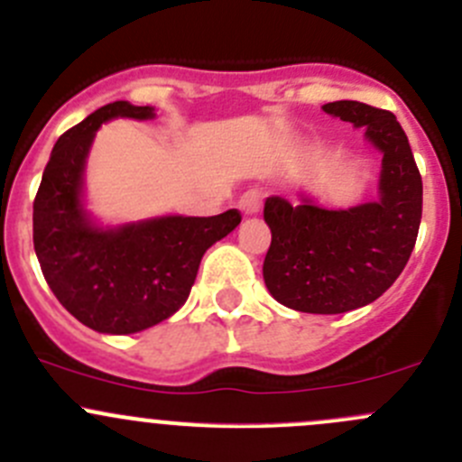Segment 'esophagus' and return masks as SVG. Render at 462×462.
Returning <instances> with one entry per match:
<instances>
[{
  "instance_id": "esophagus-1",
  "label": "esophagus",
  "mask_w": 462,
  "mask_h": 462,
  "mask_svg": "<svg viewBox=\"0 0 462 462\" xmlns=\"http://www.w3.org/2000/svg\"><path fill=\"white\" fill-rule=\"evenodd\" d=\"M237 207H240V211L245 216H255L263 208V193H258V190H246L240 198V202H237Z\"/></svg>"
}]
</instances>
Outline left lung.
<instances>
[{"label": "left lung", "mask_w": 462, "mask_h": 462, "mask_svg": "<svg viewBox=\"0 0 462 462\" xmlns=\"http://www.w3.org/2000/svg\"><path fill=\"white\" fill-rule=\"evenodd\" d=\"M323 109L364 127L382 152L380 199L332 211L303 193L300 204L267 198L272 245L263 276L285 308L344 314L380 299L409 263L422 217V177L395 114L359 100H335Z\"/></svg>", "instance_id": "left-lung-1"}]
</instances>
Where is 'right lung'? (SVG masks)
I'll return each mask as SVG.
<instances>
[{"label":"right lung","mask_w":462,"mask_h":462,"mask_svg":"<svg viewBox=\"0 0 462 462\" xmlns=\"http://www.w3.org/2000/svg\"><path fill=\"white\" fill-rule=\"evenodd\" d=\"M154 118V107L116 100L53 145L33 202V246L56 299L82 326L132 335L186 303L202 255L240 225L237 208L211 217L166 216L100 229L82 208V172L100 123Z\"/></svg>","instance_id":"obj_1"}]
</instances>
